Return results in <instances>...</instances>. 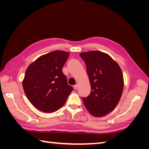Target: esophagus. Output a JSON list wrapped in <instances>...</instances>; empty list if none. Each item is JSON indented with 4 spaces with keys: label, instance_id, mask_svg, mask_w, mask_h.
<instances>
[{
    "label": "esophagus",
    "instance_id": "obj_1",
    "mask_svg": "<svg viewBox=\"0 0 149 149\" xmlns=\"http://www.w3.org/2000/svg\"><path fill=\"white\" fill-rule=\"evenodd\" d=\"M78 87H79V85L78 84H75L74 86H73V88H74V89H77L78 88Z\"/></svg>",
    "mask_w": 149,
    "mask_h": 149
}]
</instances>
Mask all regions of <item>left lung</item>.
<instances>
[{
  "label": "left lung",
  "mask_w": 149,
  "mask_h": 149,
  "mask_svg": "<svg viewBox=\"0 0 149 149\" xmlns=\"http://www.w3.org/2000/svg\"><path fill=\"white\" fill-rule=\"evenodd\" d=\"M86 65L91 93L82 97L91 115L102 117L114 110L124 88L123 72L119 65L106 53L90 51L79 54Z\"/></svg>",
  "instance_id": "1"
}]
</instances>
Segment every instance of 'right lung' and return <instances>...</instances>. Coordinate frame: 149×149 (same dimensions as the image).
Masks as SVG:
<instances>
[{
    "label": "right lung",
    "instance_id": "1",
    "mask_svg": "<svg viewBox=\"0 0 149 149\" xmlns=\"http://www.w3.org/2000/svg\"><path fill=\"white\" fill-rule=\"evenodd\" d=\"M69 55L66 52L53 51L38 58L26 69L22 83L24 92L40 111L58 110L73 91L62 71Z\"/></svg>",
    "mask_w": 149,
    "mask_h": 149
}]
</instances>
